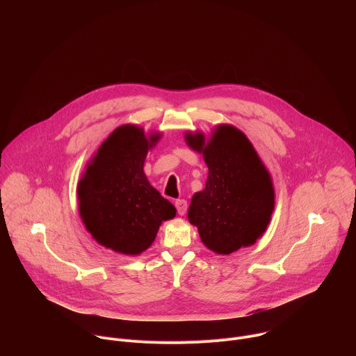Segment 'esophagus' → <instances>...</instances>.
I'll list each match as a JSON object with an SVG mask.
<instances>
[{"label":"esophagus","instance_id":"34e87169","mask_svg":"<svg viewBox=\"0 0 356 356\" xmlns=\"http://www.w3.org/2000/svg\"><path fill=\"white\" fill-rule=\"evenodd\" d=\"M175 206L177 209L179 216H184L187 211V201L186 200H176L175 201Z\"/></svg>","mask_w":356,"mask_h":356}]
</instances>
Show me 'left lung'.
<instances>
[{
	"instance_id": "left-lung-1",
	"label": "left lung",
	"mask_w": 356,
	"mask_h": 356,
	"mask_svg": "<svg viewBox=\"0 0 356 356\" xmlns=\"http://www.w3.org/2000/svg\"><path fill=\"white\" fill-rule=\"evenodd\" d=\"M186 143L209 168L206 188L193 195L188 221L218 255H229L264 235L275 209L272 177L255 147L238 128L218 125L206 139L187 132Z\"/></svg>"
}]
</instances>
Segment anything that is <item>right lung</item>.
Listing matches in <instances>:
<instances>
[{
	"label": "right lung",
	"instance_id": "obj_1",
	"mask_svg": "<svg viewBox=\"0 0 356 356\" xmlns=\"http://www.w3.org/2000/svg\"><path fill=\"white\" fill-rule=\"evenodd\" d=\"M161 134L118 127L98 147L77 184L86 229L106 248L139 255L155 241L162 221L175 218L172 202L150 186L143 163Z\"/></svg>",
	"mask_w": 356,
	"mask_h": 356
}]
</instances>
